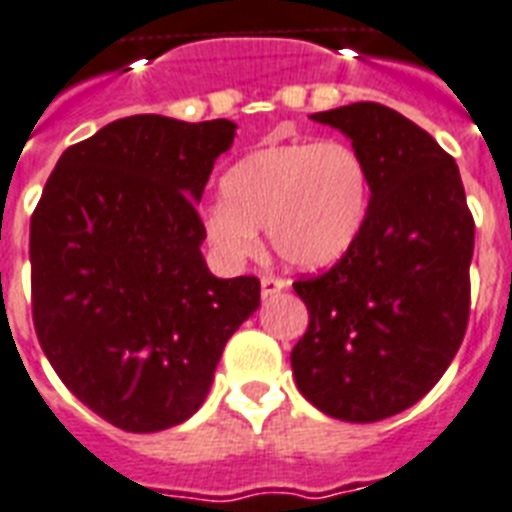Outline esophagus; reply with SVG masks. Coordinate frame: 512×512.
<instances>
[{"instance_id":"34e87169","label":"esophagus","mask_w":512,"mask_h":512,"mask_svg":"<svg viewBox=\"0 0 512 512\" xmlns=\"http://www.w3.org/2000/svg\"><path fill=\"white\" fill-rule=\"evenodd\" d=\"M260 289H263V299H268L273 297V294L289 289V281H284V278L278 276H263L260 278Z\"/></svg>"}]
</instances>
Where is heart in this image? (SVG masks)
<instances>
[{
    "mask_svg": "<svg viewBox=\"0 0 512 512\" xmlns=\"http://www.w3.org/2000/svg\"><path fill=\"white\" fill-rule=\"evenodd\" d=\"M371 207L363 155L339 139L278 141L252 149L220 178V199L202 213L215 255L239 265L265 228L273 255L297 270L342 260L360 239Z\"/></svg>",
    "mask_w": 512,
    "mask_h": 512,
    "instance_id": "heart-1",
    "label": "heart"
}]
</instances>
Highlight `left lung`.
<instances>
[{"mask_svg":"<svg viewBox=\"0 0 512 512\" xmlns=\"http://www.w3.org/2000/svg\"><path fill=\"white\" fill-rule=\"evenodd\" d=\"M310 118L363 155L371 207L355 247L294 284L310 313L294 381L331 418L384 421L429 394L460 350L473 218L455 160L392 107L355 102Z\"/></svg>","mask_w":512,"mask_h":512,"instance_id":"1","label":"left lung"}]
</instances>
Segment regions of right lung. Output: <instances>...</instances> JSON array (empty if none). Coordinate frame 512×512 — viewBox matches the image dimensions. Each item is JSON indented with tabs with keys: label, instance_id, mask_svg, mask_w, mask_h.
Here are the masks:
<instances>
[{
	"label": "right lung",
	"instance_id": "right-lung-1",
	"mask_svg": "<svg viewBox=\"0 0 512 512\" xmlns=\"http://www.w3.org/2000/svg\"><path fill=\"white\" fill-rule=\"evenodd\" d=\"M236 123L131 115L62 152L31 218L33 326L83 405L134 434L197 413L223 347L260 307L218 278L197 205Z\"/></svg>",
	"mask_w": 512,
	"mask_h": 512
}]
</instances>
